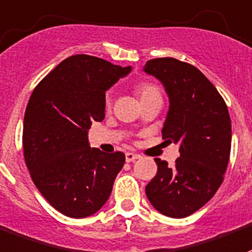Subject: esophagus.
Masks as SVG:
<instances>
[{
  "label": "esophagus",
  "mask_w": 252,
  "mask_h": 252,
  "mask_svg": "<svg viewBox=\"0 0 252 252\" xmlns=\"http://www.w3.org/2000/svg\"><path fill=\"white\" fill-rule=\"evenodd\" d=\"M141 157L135 153H126V162H134L135 159H139Z\"/></svg>",
  "instance_id": "esophagus-1"
}]
</instances>
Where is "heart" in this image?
<instances>
[{"instance_id":"heart-1","label":"heart","mask_w":252,"mask_h":252,"mask_svg":"<svg viewBox=\"0 0 252 252\" xmlns=\"http://www.w3.org/2000/svg\"><path fill=\"white\" fill-rule=\"evenodd\" d=\"M137 94L139 95L141 99L147 97H153V95H160L158 88L154 86V85H151V83H142V85H139V86L137 88ZM110 105H111V99L110 97H107L106 98V106H107V107H110Z\"/></svg>"}]
</instances>
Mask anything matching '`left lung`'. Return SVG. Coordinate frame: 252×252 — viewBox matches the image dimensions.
<instances>
[{"mask_svg": "<svg viewBox=\"0 0 252 252\" xmlns=\"http://www.w3.org/2000/svg\"><path fill=\"white\" fill-rule=\"evenodd\" d=\"M169 95L162 128L167 143L179 145L175 166L157 158L158 171L146 186L147 199L170 218H186L205 206L223 182L231 150V121L226 103L195 66L155 58L143 67Z\"/></svg>", "mask_w": 252, "mask_h": 252, "instance_id": "obj_1", "label": "left lung"}]
</instances>
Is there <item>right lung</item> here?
Masks as SVG:
<instances>
[{
  "instance_id": "right-lung-1",
  "label": "right lung",
  "mask_w": 252,
  "mask_h": 252,
  "mask_svg": "<svg viewBox=\"0 0 252 252\" xmlns=\"http://www.w3.org/2000/svg\"><path fill=\"white\" fill-rule=\"evenodd\" d=\"M131 66L97 57L66 58L34 89L24 118V157L34 185L70 218H86L105 205L125 164L121 151L90 147L92 122L105 118V94Z\"/></svg>"
}]
</instances>
